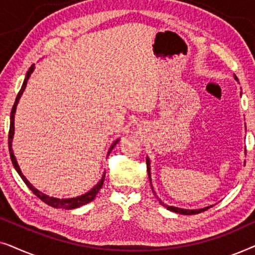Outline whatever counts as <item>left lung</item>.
Returning <instances> with one entry per match:
<instances>
[{"label":"left lung","mask_w":255,"mask_h":255,"mask_svg":"<svg viewBox=\"0 0 255 255\" xmlns=\"http://www.w3.org/2000/svg\"><path fill=\"white\" fill-rule=\"evenodd\" d=\"M235 79L237 80V81H238V78H237L236 75H235ZM146 165H147L148 177H149V181H151V167H149L151 163H149L148 158H146ZM151 186H152V184H151ZM160 203H161L163 207H166L167 209H168V210L173 211V212H176V214H181V215H196V214H200V212H203L205 210H208L209 208H211V205H210V207H205L203 209H197V210H189V209H181V208H176V207H170V205H166V204H163L161 201H160Z\"/></svg>","instance_id":"1"}]
</instances>
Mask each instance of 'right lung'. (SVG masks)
Masks as SVG:
<instances>
[{
    "instance_id": "1",
    "label": "right lung",
    "mask_w": 255,
    "mask_h": 255,
    "mask_svg": "<svg viewBox=\"0 0 255 255\" xmlns=\"http://www.w3.org/2000/svg\"><path fill=\"white\" fill-rule=\"evenodd\" d=\"M33 69H34V65L31 66L29 71H27L26 76H25V79H24V82H23V85H22V88H20L18 95H17V97H16V101H15V103H13V107H12V109H11V114H10V128H9V138H8L10 158H11L12 165H13V167H15V169L17 170V173L19 174V176L22 177V180L24 181V183H25L26 186L30 188V190L32 191V193H33L34 195H36L37 197H39L41 201L45 202V203L48 204V205H51V207H53V208H57V209H66V210H71V209L79 208V207H81V205H85V204H87V203H89V202H92V201L94 200V198L96 197L97 193H99L100 189H101V188H102V186H103L104 177H106V173H103L102 179H101V180L99 181V183H97L96 186L94 187V188H92V189H90V190L88 191V193L83 194V195H81V196L73 197V198H55V197L47 196L46 194H43V193H41V191L36 189V188H34V187L32 186V184H31V183L29 182V181L26 180V177L23 175L22 170H20L18 163H17V160H16L15 155H13V152H12V138H13V131H15V127H13V122H15L16 107H17V104H18V102H19L20 96H22L24 89H25L26 83H27V80H29L31 74H32ZM118 140H120V139H117V140L115 141L113 145H111L109 152H108V155L110 154L111 151H113V148L115 147V145L117 144Z\"/></svg>"
}]
</instances>
